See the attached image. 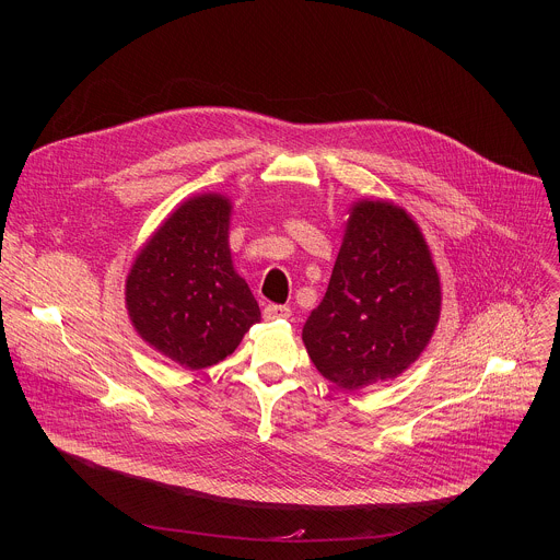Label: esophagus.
I'll use <instances>...</instances> for the list:
<instances>
[{
	"instance_id": "1",
	"label": "esophagus",
	"mask_w": 560,
	"mask_h": 560,
	"mask_svg": "<svg viewBox=\"0 0 560 560\" xmlns=\"http://www.w3.org/2000/svg\"><path fill=\"white\" fill-rule=\"evenodd\" d=\"M292 316V310L285 307V305H266L264 307V318L266 322H277V318H290Z\"/></svg>"
}]
</instances>
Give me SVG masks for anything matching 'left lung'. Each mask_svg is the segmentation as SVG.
<instances>
[{"label": "left lung", "mask_w": 560, "mask_h": 560, "mask_svg": "<svg viewBox=\"0 0 560 560\" xmlns=\"http://www.w3.org/2000/svg\"><path fill=\"white\" fill-rule=\"evenodd\" d=\"M324 301L303 326L305 350L328 381L361 389L404 374L441 316V281L412 214L385 199L348 210Z\"/></svg>", "instance_id": "8db88e82"}]
</instances>
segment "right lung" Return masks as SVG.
I'll return each mask as SVG.
<instances>
[{
    "instance_id": "1",
    "label": "right lung",
    "mask_w": 560,
    "mask_h": 560,
    "mask_svg": "<svg viewBox=\"0 0 560 560\" xmlns=\"http://www.w3.org/2000/svg\"><path fill=\"white\" fill-rule=\"evenodd\" d=\"M232 201L203 192L182 201L139 248L126 277L135 332L186 370L217 365L261 318L232 266Z\"/></svg>"
}]
</instances>
